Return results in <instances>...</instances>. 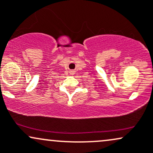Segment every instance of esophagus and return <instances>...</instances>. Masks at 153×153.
I'll use <instances>...</instances> for the list:
<instances>
[{
	"mask_svg": "<svg viewBox=\"0 0 153 153\" xmlns=\"http://www.w3.org/2000/svg\"><path fill=\"white\" fill-rule=\"evenodd\" d=\"M72 75H73V74H72Z\"/></svg>",
	"mask_w": 153,
	"mask_h": 153,
	"instance_id": "esophagus-1",
	"label": "esophagus"
}]
</instances>
